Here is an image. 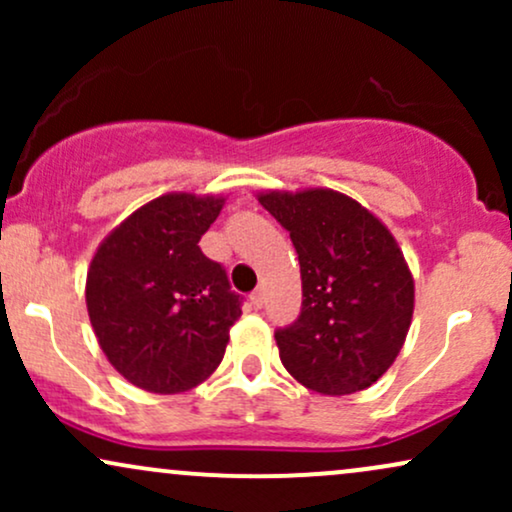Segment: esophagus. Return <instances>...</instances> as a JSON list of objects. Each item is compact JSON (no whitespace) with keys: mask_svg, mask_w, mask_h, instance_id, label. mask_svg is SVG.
Returning <instances> with one entry per match:
<instances>
[{"mask_svg":"<svg viewBox=\"0 0 512 512\" xmlns=\"http://www.w3.org/2000/svg\"><path fill=\"white\" fill-rule=\"evenodd\" d=\"M250 303L255 305V308H262V303H264V293H262V291L250 293Z\"/></svg>","mask_w":512,"mask_h":512,"instance_id":"34e87169","label":"esophagus"}]
</instances>
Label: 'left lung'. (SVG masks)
Listing matches in <instances>:
<instances>
[{
	"mask_svg": "<svg viewBox=\"0 0 512 512\" xmlns=\"http://www.w3.org/2000/svg\"><path fill=\"white\" fill-rule=\"evenodd\" d=\"M257 199L291 233L301 264V315L274 332L281 363L320 395L366 390L395 363L414 315V276L395 236L330 187Z\"/></svg>",
	"mask_w": 512,
	"mask_h": 512,
	"instance_id": "left-lung-1",
	"label": "left lung"
}]
</instances>
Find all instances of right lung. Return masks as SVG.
I'll use <instances>...</instances> for the list:
<instances>
[{
	"label": "right lung",
	"instance_id": "obj_1",
	"mask_svg": "<svg viewBox=\"0 0 512 512\" xmlns=\"http://www.w3.org/2000/svg\"><path fill=\"white\" fill-rule=\"evenodd\" d=\"M219 195L168 192L129 214L93 255L86 308L113 368L156 395L192 390L219 368L243 315L226 269L199 250Z\"/></svg>",
	"mask_w": 512,
	"mask_h": 512
}]
</instances>
